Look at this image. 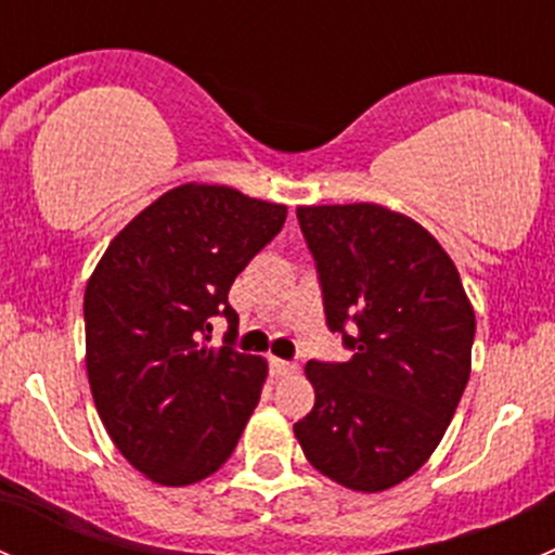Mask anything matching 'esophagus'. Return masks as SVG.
I'll list each match as a JSON object with an SVG mask.
<instances>
[{
    "mask_svg": "<svg viewBox=\"0 0 555 555\" xmlns=\"http://www.w3.org/2000/svg\"><path fill=\"white\" fill-rule=\"evenodd\" d=\"M271 373L273 376H293V373H298V365L287 360H279V357H271Z\"/></svg>",
    "mask_w": 555,
    "mask_h": 555,
    "instance_id": "obj_1",
    "label": "esophagus"
}]
</instances>
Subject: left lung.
<instances>
[{"label":"left lung","mask_w":555,"mask_h":555,"mask_svg":"<svg viewBox=\"0 0 555 555\" xmlns=\"http://www.w3.org/2000/svg\"><path fill=\"white\" fill-rule=\"evenodd\" d=\"M324 317L349 362L306 365V459L346 489H391L443 440L469 378L475 311L446 249L378 204L298 206ZM350 330L346 331L345 327Z\"/></svg>","instance_id":"obj_1"}]
</instances>
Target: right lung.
<instances>
[{"label": "right lung", "mask_w": 555, "mask_h": 555, "mask_svg": "<svg viewBox=\"0 0 555 555\" xmlns=\"http://www.w3.org/2000/svg\"><path fill=\"white\" fill-rule=\"evenodd\" d=\"M287 220V206L188 182L139 211L86 287V367L117 451L153 483L188 486L228 462L268 365L233 349L231 284ZM232 327L209 347L210 317Z\"/></svg>", "instance_id": "obj_1"}]
</instances>
